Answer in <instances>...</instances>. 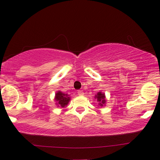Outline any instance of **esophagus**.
Here are the masks:
<instances>
[{
    "label": "esophagus",
    "mask_w": 160,
    "mask_h": 160,
    "mask_svg": "<svg viewBox=\"0 0 160 160\" xmlns=\"http://www.w3.org/2000/svg\"><path fill=\"white\" fill-rule=\"evenodd\" d=\"M78 94L79 96H82V95H84V92L82 91L79 90V91H78Z\"/></svg>",
    "instance_id": "esophagus-1"
}]
</instances>
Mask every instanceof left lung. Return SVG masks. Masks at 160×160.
<instances>
[{
  "label": "left lung",
  "instance_id": "8db88e82",
  "mask_svg": "<svg viewBox=\"0 0 160 160\" xmlns=\"http://www.w3.org/2000/svg\"><path fill=\"white\" fill-rule=\"evenodd\" d=\"M95 99H97V102H99V105L102 107L105 104L106 99H105V93L102 92H98L97 94L95 96Z\"/></svg>",
  "mask_w": 160,
  "mask_h": 160
}]
</instances>
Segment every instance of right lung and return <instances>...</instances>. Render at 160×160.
Returning a JSON list of instances; mask_svg holds the SVG:
<instances>
[{
    "label": "right lung",
    "instance_id": "1",
    "mask_svg": "<svg viewBox=\"0 0 160 160\" xmlns=\"http://www.w3.org/2000/svg\"><path fill=\"white\" fill-rule=\"evenodd\" d=\"M69 95L67 93H63L61 91H58L55 93V100L56 102V105H58V107L64 108L68 105L69 102L70 101Z\"/></svg>",
    "mask_w": 160,
    "mask_h": 160
}]
</instances>
